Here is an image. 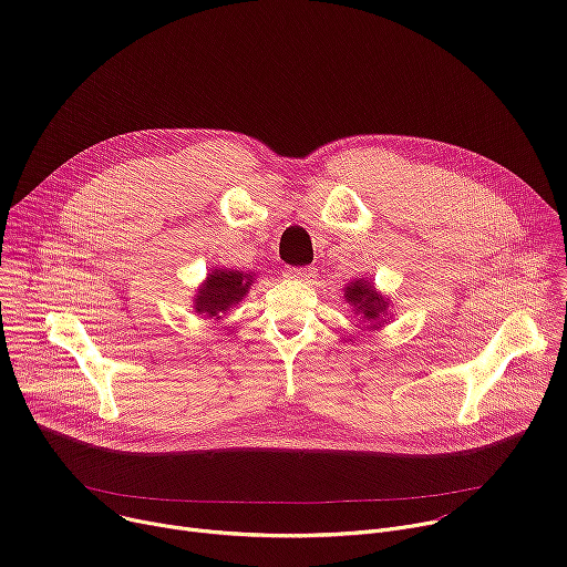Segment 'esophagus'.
Masks as SVG:
<instances>
[{
  "label": "esophagus",
  "instance_id": "obj_1",
  "mask_svg": "<svg viewBox=\"0 0 567 567\" xmlns=\"http://www.w3.org/2000/svg\"><path fill=\"white\" fill-rule=\"evenodd\" d=\"M285 278L300 280V282H311L316 278V271L311 267H287Z\"/></svg>",
  "mask_w": 567,
  "mask_h": 567
}]
</instances>
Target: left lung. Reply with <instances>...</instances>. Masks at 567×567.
I'll return each instance as SVG.
<instances>
[{"instance_id":"obj_1","label":"left lung","mask_w":567,"mask_h":567,"mask_svg":"<svg viewBox=\"0 0 567 567\" xmlns=\"http://www.w3.org/2000/svg\"><path fill=\"white\" fill-rule=\"evenodd\" d=\"M343 298L352 307V313L359 316V322L365 330H381L390 322V298L377 291L374 282L368 278H357L343 287Z\"/></svg>"}]
</instances>
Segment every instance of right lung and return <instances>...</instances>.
<instances>
[{"label":"right lung","instance_id":"obj_1","mask_svg":"<svg viewBox=\"0 0 567 567\" xmlns=\"http://www.w3.org/2000/svg\"><path fill=\"white\" fill-rule=\"evenodd\" d=\"M254 282V271H235L217 267L197 287V293L193 296V309L204 318L219 320L226 311L235 309L241 302V298H247Z\"/></svg>","mask_w":567,"mask_h":567}]
</instances>
